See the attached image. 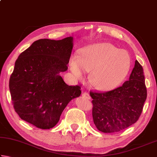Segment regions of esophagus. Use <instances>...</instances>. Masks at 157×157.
Listing matches in <instances>:
<instances>
[{"instance_id": "34e87169", "label": "esophagus", "mask_w": 157, "mask_h": 157, "mask_svg": "<svg viewBox=\"0 0 157 157\" xmlns=\"http://www.w3.org/2000/svg\"><path fill=\"white\" fill-rule=\"evenodd\" d=\"M82 96H83L84 98H87V99H89V100L91 99V97H90L89 94H88V93H87V92L83 93V94H82Z\"/></svg>"}]
</instances>
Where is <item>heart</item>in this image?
Returning <instances> with one entry per match:
<instances>
[{
    "instance_id": "b5f03b06",
    "label": "heart",
    "mask_w": 157,
    "mask_h": 157,
    "mask_svg": "<svg viewBox=\"0 0 157 157\" xmlns=\"http://www.w3.org/2000/svg\"><path fill=\"white\" fill-rule=\"evenodd\" d=\"M75 78L82 79L84 71L92 73L90 82L95 89L108 91L116 89L126 78L131 68V59L126 50L110 43L91 45L81 50L70 62Z\"/></svg>"
}]
</instances>
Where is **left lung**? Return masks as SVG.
Masks as SVG:
<instances>
[{
	"mask_svg": "<svg viewBox=\"0 0 157 157\" xmlns=\"http://www.w3.org/2000/svg\"><path fill=\"white\" fill-rule=\"evenodd\" d=\"M94 123L99 131L118 132L139 120L147 98L143 69L137 60L129 80L105 93L90 92Z\"/></svg>",
	"mask_w": 157,
	"mask_h": 157,
	"instance_id": "left-lung-1",
	"label": "left lung"
}]
</instances>
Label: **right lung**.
<instances>
[{"instance_id":"right-lung-1","label":"right lung","mask_w":157,"mask_h":157,"mask_svg":"<svg viewBox=\"0 0 157 157\" xmlns=\"http://www.w3.org/2000/svg\"><path fill=\"white\" fill-rule=\"evenodd\" d=\"M73 47L72 36L41 39L18 56L9 87L22 120L40 129L52 128L69 102L80 95V86H68L60 75L67 71Z\"/></svg>"}]
</instances>
